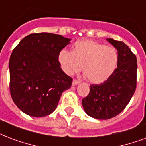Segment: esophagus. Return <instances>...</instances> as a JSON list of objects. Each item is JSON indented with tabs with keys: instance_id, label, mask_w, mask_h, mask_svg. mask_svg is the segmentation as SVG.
I'll list each match as a JSON object with an SVG mask.
<instances>
[{
	"instance_id": "obj_1",
	"label": "esophagus",
	"mask_w": 146,
	"mask_h": 146,
	"mask_svg": "<svg viewBox=\"0 0 146 146\" xmlns=\"http://www.w3.org/2000/svg\"><path fill=\"white\" fill-rule=\"evenodd\" d=\"M80 84V81L79 80H73V83H72V85L73 86H76L77 84Z\"/></svg>"
}]
</instances>
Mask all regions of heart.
<instances>
[{
  "instance_id": "obj_1",
  "label": "heart",
  "mask_w": 146,
  "mask_h": 146,
  "mask_svg": "<svg viewBox=\"0 0 146 146\" xmlns=\"http://www.w3.org/2000/svg\"><path fill=\"white\" fill-rule=\"evenodd\" d=\"M118 56L116 49L92 40L76 42L73 51L62 49L58 55L60 66L67 75L80 71L92 84H100L111 76L116 69Z\"/></svg>"
}]
</instances>
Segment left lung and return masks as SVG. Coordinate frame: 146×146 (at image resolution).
I'll list each match as a JSON object with an SVG mask.
<instances>
[{"mask_svg": "<svg viewBox=\"0 0 146 146\" xmlns=\"http://www.w3.org/2000/svg\"><path fill=\"white\" fill-rule=\"evenodd\" d=\"M117 49V66L106 81L90 86V93L82 100L87 115L99 120L112 118L129 103L136 88L137 59L123 42L107 38Z\"/></svg>", "mask_w": 146, "mask_h": 146, "instance_id": "obj_1", "label": "left lung"}]
</instances>
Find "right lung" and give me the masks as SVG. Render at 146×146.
Wrapping results in <instances>:
<instances>
[{"instance_id":"1","label":"right lung","mask_w":146,"mask_h":146,"mask_svg":"<svg viewBox=\"0 0 146 146\" xmlns=\"http://www.w3.org/2000/svg\"><path fill=\"white\" fill-rule=\"evenodd\" d=\"M71 39L48 32L30 34L13 50L9 60L10 91L17 107L41 117L56 110L73 79L62 71L58 55Z\"/></svg>"}]
</instances>
